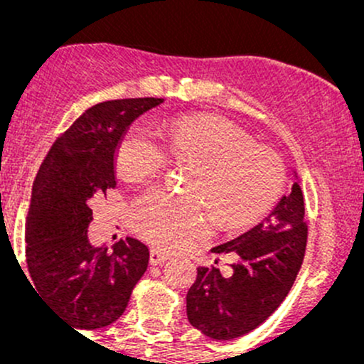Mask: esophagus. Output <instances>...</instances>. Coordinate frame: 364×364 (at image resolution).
<instances>
[{
	"mask_svg": "<svg viewBox=\"0 0 364 364\" xmlns=\"http://www.w3.org/2000/svg\"><path fill=\"white\" fill-rule=\"evenodd\" d=\"M169 260L168 253H162L159 250H150V265H159V263H164Z\"/></svg>",
	"mask_w": 364,
	"mask_h": 364,
	"instance_id": "esophagus-1",
	"label": "esophagus"
}]
</instances>
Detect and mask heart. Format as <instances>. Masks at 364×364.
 Here are the masks:
<instances>
[{"label": "heart", "mask_w": 364, "mask_h": 364, "mask_svg": "<svg viewBox=\"0 0 364 364\" xmlns=\"http://www.w3.org/2000/svg\"><path fill=\"white\" fill-rule=\"evenodd\" d=\"M161 141L144 123L132 124L116 149V168L128 181L154 178L168 164H193L188 191L178 196L164 188L145 191L129 208L132 229L161 250L185 248L212 229H245L262 219L281 196L286 166L277 152L255 145L229 121L186 116L159 128ZM206 208L203 209V207Z\"/></svg>", "instance_id": "heart-1"}]
</instances>
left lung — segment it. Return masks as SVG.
<instances>
[{"mask_svg":"<svg viewBox=\"0 0 364 364\" xmlns=\"http://www.w3.org/2000/svg\"><path fill=\"white\" fill-rule=\"evenodd\" d=\"M306 240L303 191L294 181L291 193L260 224L212 248L214 253L236 255L229 277L215 267L196 269V281L186 294L190 323L215 341L236 339L257 328L291 291Z\"/></svg>","mask_w":364,"mask_h":364,"instance_id":"1","label":"left lung"}]
</instances>
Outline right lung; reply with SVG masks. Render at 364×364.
I'll use <instances>...</instances> for the list:
<instances>
[{
	"instance_id": "1",
	"label": "right lung",
	"mask_w": 364,
	"mask_h": 364,
	"mask_svg": "<svg viewBox=\"0 0 364 364\" xmlns=\"http://www.w3.org/2000/svg\"><path fill=\"white\" fill-rule=\"evenodd\" d=\"M162 102L140 97L95 104L58 136L36 176L25 223L31 286L78 330L118 320L147 270L149 248L141 241L127 237L111 250L95 248L87 229L94 198L116 186L121 136Z\"/></svg>"
}]
</instances>
